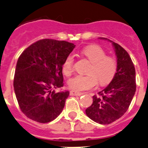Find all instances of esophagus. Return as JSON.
<instances>
[{"label": "esophagus", "instance_id": "esophagus-1", "mask_svg": "<svg viewBox=\"0 0 148 148\" xmlns=\"http://www.w3.org/2000/svg\"><path fill=\"white\" fill-rule=\"evenodd\" d=\"M82 94V93L78 92V91H76V90H71L70 91V95L71 96H80Z\"/></svg>", "mask_w": 148, "mask_h": 148}]
</instances>
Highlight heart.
I'll list each match as a JSON object with an SVG mask.
<instances>
[{"mask_svg": "<svg viewBox=\"0 0 148 148\" xmlns=\"http://www.w3.org/2000/svg\"><path fill=\"white\" fill-rule=\"evenodd\" d=\"M91 62L86 75L74 76L69 80V86L72 90L82 91L97 86L110 83L117 71V62L115 58L107 56L106 51L98 46H88L81 51ZM74 69V57L69 55L62 64V71L66 76L71 75Z\"/></svg>", "mask_w": 148, "mask_h": 148, "instance_id": "heart-1", "label": "heart"}]
</instances>
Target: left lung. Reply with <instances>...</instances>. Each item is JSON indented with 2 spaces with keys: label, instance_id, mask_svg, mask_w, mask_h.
Here are the masks:
<instances>
[{
  "label": "left lung",
  "instance_id": "obj_1",
  "mask_svg": "<svg viewBox=\"0 0 148 148\" xmlns=\"http://www.w3.org/2000/svg\"><path fill=\"white\" fill-rule=\"evenodd\" d=\"M101 39L107 40L100 38ZM112 42L117 60V71L108 86L93 97L86 115L101 125L110 124L127 111L136 92V71L128 53L116 42Z\"/></svg>",
  "mask_w": 148,
  "mask_h": 148
}]
</instances>
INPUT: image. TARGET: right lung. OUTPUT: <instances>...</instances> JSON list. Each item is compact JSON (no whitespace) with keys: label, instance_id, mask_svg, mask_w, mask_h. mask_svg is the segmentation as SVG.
<instances>
[{"label":"right lung","instance_id":"right-lung-1","mask_svg":"<svg viewBox=\"0 0 148 148\" xmlns=\"http://www.w3.org/2000/svg\"><path fill=\"white\" fill-rule=\"evenodd\" d=\"M74 47L64 40L42 39L21 54L13 85L20 108L28 118L47 123L62 112L69 91L52 89L63 86L62 64Z\"/></svg>","mask_w":148,"mask_h":148}]
</instances>
